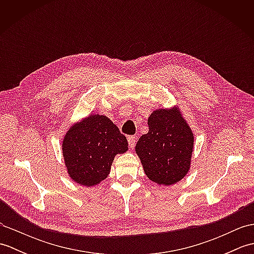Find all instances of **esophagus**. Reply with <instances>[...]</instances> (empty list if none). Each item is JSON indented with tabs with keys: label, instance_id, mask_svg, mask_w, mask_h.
Instances as JSON below:
<instances>
[{
	"label": "esophagus",
	"instance_id": "obj_1",
	"mask_svg": "<svg viewBox=\"0 0 254 254\" xmlns=\"http://www.w3.org/2000/svg\"><path fill=\"white\" fill-rule=\"evenodd\" d=\"M127 142H128V146H130V148H134V146H135L136 137L135 136H128Z\"/></svg>",
	"mask_w": 254,
	"mask_h": 254
}]
</instances>
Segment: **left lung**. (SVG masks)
Returning <instances> with one entry per match:
<instances>
[{
  "label": "left lung",
  "mask_w": 254,
  "mask_h": 254,
  "mask_svg": "<svg viewBox=\"0 0 254 254\" xmlns=\"http://www.w3.org/2000/svg\"><path fill=\"white\" fill-rule=\"evenodd\" d=\"M148 133L135 146L145 175L158 186L179 182L191 168L194 134L180 107L159 108L148 117Z\"/></svg>",
  "instance_id": "1"
}]
</instances>
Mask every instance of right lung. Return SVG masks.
<instances>
[{"mask_svg": "<svg viewBox=\"0 0 254 254\" xmlns=\"http://www.w3.org/2000/svg\"><path fill=\"white\" fill-rule=\"evenodd\" d=\"M127 149V137L109 118L98 113H90L71 124L62 141L68 177L88 188L105 180L116 156Z\"/></svg>", "mask_w": 254, "mask_h": 254, "instance_id": "1", "label": "right lung"}]
</instances>
